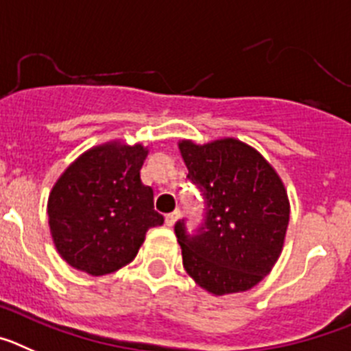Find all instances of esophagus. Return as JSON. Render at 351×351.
<instances>
[{"label": "esophagus", "mask_w": 351, "mask_h": 351, "mask_svg": "<svg viewBox=\"0 0 351 351\" xmlns=\"http://www.w3.org/2000/svg\"><path fill=\"white\" fill-rule=\"evenodd\" d=\"M178 219H180V210L171 211V213L166 215V226L173 227V226H175V222H176V220H178Z\"/></svg>", "instance_id": "1"}]
</instances>
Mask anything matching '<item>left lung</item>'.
<instances>
[{
    "label": "left lung",
    "mask_w": 351,
    "mask_h": 351,
    "mask_svg": "<svg viewBox=\"0 0 351 351\" xmlns=\"http://www.w3.org/2000/svg\"><path fill=\"white\" fill-rule=\"evenodd\" d=\"M187 178L203 192L206 215L195 234L183 220L175 232L183 267L215 295L250 290L282 254L290 204L274 168L250 145L222 138L178 143Z\"/></svg>",
    "instance_id": "1"
}]
</instances>
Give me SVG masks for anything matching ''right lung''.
<instances>
[{"label": "right lung", "instance_id": "obj_1", "mask_svg": "<svg viewBox=\"0 0 351 351\" xmlns=\"http://www.w3.org/2000/svg\"><path fill=\"white\" fill-rule=\"evenodd\" d=\"M141 143L108 141L82 154L59 176L49 195L50 234L59 255L93 276L115 273L136 257L150 227L164 217L140 169Z\"/></svg>", "mask_w": 351, "mask_h": 351}]
</instances>
